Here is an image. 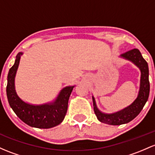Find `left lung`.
Here are the masks:
<instances>
[{
    "label": "left lung",
    "mask_w": 155,
    "mask_h": 155,
    "mask_svg": "<svg viewBox=\"0 0 155 155\" xmlns=\"http://www.w3.org/2000/svg\"><path fill=\"white\" fill-rule=\"evenodd\" d=\"M120 56L128 61H131L140 70L141 77L140 91L137 97L131 105L120 111L113 114H105L101 112L97 108L95 99L92 97L94 113L97 119L102 123L108 125H119L125 124L134 120L140 113L145 104L147 102L149 91H150V84L149 80V66L146 60L143 58L140 50L138 49H133L123 53Z\"/></svg>",
    "instance_id": "obj_1"
}]
</instances>
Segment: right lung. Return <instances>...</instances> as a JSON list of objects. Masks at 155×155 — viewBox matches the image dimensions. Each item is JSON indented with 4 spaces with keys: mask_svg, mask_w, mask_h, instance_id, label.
Wrapping results in <instances>:
<instances>
[{
    "mask_svg": "<svg viewBox=\"0 0 155 155\" xmlns=\"http://www.w3.org/2000/svg\"><path fill=\"white\" fill-rule=\"evenodd\" d=\"M22 54L21 52L18 53L15 64L8 73L6 96L9 105L15 114L31 127L50 128L59 125L66 115L68 100L74 86L64 87L53 102L35 105L24 102L15 88V77Z\"/></svg>",
    "mask_w": 155,
    "mask_h": 155,
    "instance_id": "right-lung-1",
    "label": "right lung"
}]
</instances>
